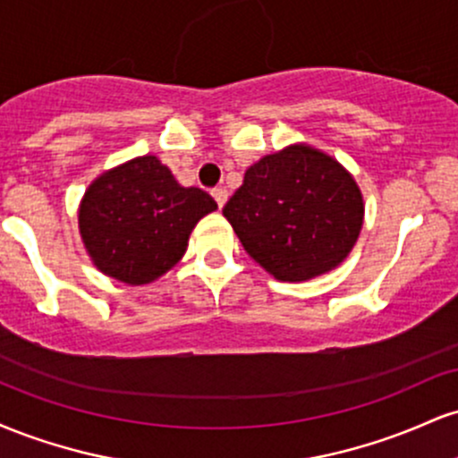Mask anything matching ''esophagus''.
Masks as SVG:
<instances>
[{
  "mask_svg": "<svg viewBox=\"0 0 458 458\" xmlns=\"http://www.w3.org/2000/svg\"><path fill=\"white\" fill-rule=\"evenodd\" d=\"M213 198H215V202H217V207L222 208L224 204H225V199H228V191H225L224 187H217V189H213Z\"/></svg>",
  "mask_w": 458,
  "mask_h": 458,
  "instance_id": "esophagus-1",
  "label": "esophagus"
}]
</instances>
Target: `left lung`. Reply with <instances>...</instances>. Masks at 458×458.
Returning <instances> with one entry per match:
<instances>
[{
  "instance_id": "1",
  "label": "left lung",
  "mask_w": 458,
  "mask_h": 458,
  "mask_svg": "<svg viewBox=\"0 0 458 458\" xmlns=\"http://www.w3.org/2000/svg\"><path fill=\"white\" fill-rule=\"evenodd\" d=\"M224 217L247 254L273 277L301 282L349 256L364 222V202L338 161L310 146H291L245 172Z\"/></svg>"
}]
</instances>
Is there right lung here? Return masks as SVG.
I'll list each match as a JSON object with an SVG mask.
<instances>
[{
	"mask_svg": "<svg viewBox=\"0 0 458 458\" xmlns=\"http://www.w3.org/2000/svg\"><path fill=\"white\" fill-rule=\"evenodd\" d=\"M217 202L181 187L157 157H140L92 182L79 230L94 265L124 284H148L182 259L193 225Z\"/></svg>",
	"mask_w": 458,
	"mask_h": 458,
	"instance_id": "add662e5",
	"label": "right lung"
}]
</instances>
